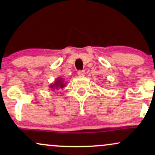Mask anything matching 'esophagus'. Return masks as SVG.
<instances>
[{
	"label": "esophagus",
	"mask_w": 155,
	"mask_h": 155,
	"mask_svg": "<svg viewBox=\"0 0 155 155\" xmlns=\"http://www.w3.org/2000/svg\"><path fill=\"white\" fill-rule=\"evenodd\" d=\"M78 75L80 76H84L85 75V71H84V70L79 71H78Z\"/></svg>",
	"instance_id": "34e87169"
}]
</instances>
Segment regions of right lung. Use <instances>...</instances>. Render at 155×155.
<instances>
[{"mask_svg": "<svg viewBox=\"0 0 155 155\" xmlns=\"http://www.w3.org/2000/svg\"><path fill=\"white\" fill-rule=\"evenodd\" d=\"M65 86V84L64 83L63 78H58V79H56V81H54V83L52 84H51L49 87H50L51 90H56V89L58 90V89L59 88H63Z\"/></svg>", "mask_w": 155, "mask_h": 155, "instance_id": "obj_1", "label": "right lung"}]
</instances>
